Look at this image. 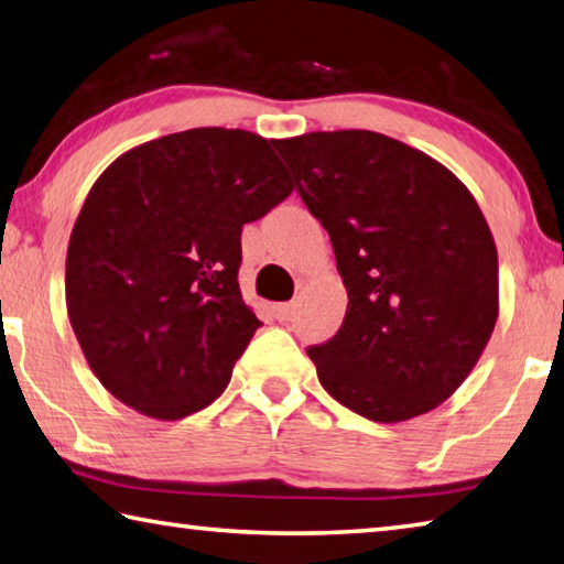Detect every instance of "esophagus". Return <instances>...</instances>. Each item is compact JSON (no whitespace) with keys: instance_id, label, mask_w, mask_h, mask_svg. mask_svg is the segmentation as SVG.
Wrapping results in <instances>:
<instances>
[{"instance_id":"1","label":"esophagus","mask_w":564,"mask_h":564,"mask_svg":"<svg viewBox=\"0 0 564 564\" xmlns=\"http://www.w3.org/2000/svg\"><path fill=\"white\" fill-rule=\"evenodd\" d=\"M295 311H299V303H279V305H273V317L275 321H281V323H289V321H293L295 317Z\"/></svg>"}]
</instances>
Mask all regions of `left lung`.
Instances as JSON below:
<instances>
[{
  "instance_id": "1",
  "label": "left lung",
  "mask_w": 564,
  "mask_h": 564,
  "mask_svg": "<svg viewBox=\"0 0 564 564\" xmlns=\"http://www.w3.org/2000/svg\"><path fill=\"white\" fill-rule=\"evenodd\" d=\"M275 150L347 289L340 330L308 347L317 380L370 422L432 412L498 317V251L476 199L436 160L372 130L308 132Z\"/></svg>"
}]
</instances>
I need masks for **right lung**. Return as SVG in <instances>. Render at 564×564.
<instances>
[{
	"label": "right lung",
	"instance_id": "add662e5",
	"mask_svg": "<svg viewBox=\"0 0 564 564\" xmlns=\"http://www.w3.org/2000/svg\"><path fill=\"white\" fill-rule=\"evenodd\" d=\"M273 142L194 128L120 155L88 192L66 305L90 370L152 419L209 406L261 327L239 291L241 229L293 192Z\"/></svg>",
	"mask_w": 564,
	"mask_h": 564
}]
</instances>
